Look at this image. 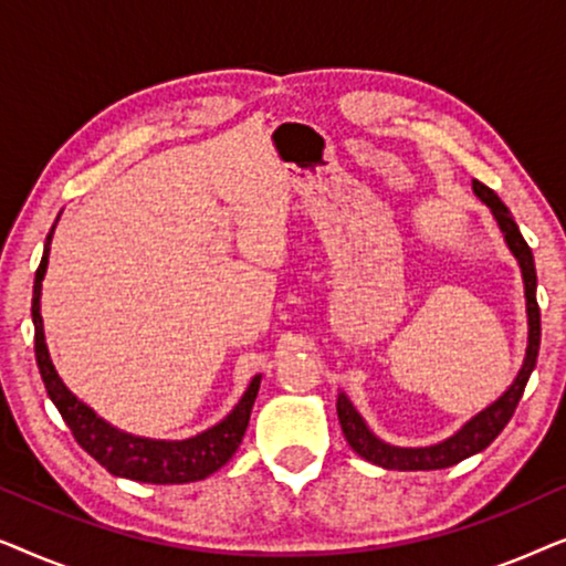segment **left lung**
Masks as SVG:
<instances>
[{
    "label": "left lung",
    "instance_id": "8db88e82",
    "mask_svg": "<svg viewBox=\"0 0 566 566\" xmlns=\"http://www.w3.org/2000/svg\"><path fill=\"white\" fill-rule=\"evenodd\" d=\"M474 192L492 208L494 219H497L502 234L507 239V247L513 250L517 262H521L523 281H525V298H528V327H531L525 363L513 386H510V389L502 394L494 405H490L484 412H479L474 420L463 424L453 438H448L443 443L430 446V448H397V446L384 443V440H378L374 432L366 428V422H363V417L355 412L350 399H347L345 394H339L337 417H339V424H343L345 440L350 443V448L360 455V459L376 463V467L397 469V471H432V469H448L453 467V463L469 459V455L484 451V448L490 446L502 430H505L510 417L515 415V407L523 397L525 384H528L533 368H536L538 345H541V308L536 301V265H533V252L528 242L523 239L521 229H517L515 219L510 216L507 206L497 198V192L486 188V185L479 180L474 182Z\"/></svg>",
    "mask_w": 566,
    "mask_h": 566
}]
</instances>
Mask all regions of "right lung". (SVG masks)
<instances>
[{"label":"right lung","instance_id":"add662e5","mask_svg":"<svg viewBox=\"0 0 566 566\" xmlns=\"http://www.w3.org/2000/svg\"><path fill=\"white\" fill-rule=\"evenodd\" d=\"M49 252H51V234L45 239L43 260L35 270V285H33L35 360H38V368H41L45 391H49L51 401L56 405L59 415L64 417V422L69 424V430H72L76 443H80L84 451L99 463V467L111 471V474L134 479V482L185 484V482H198V479H206L211 476L213 471H219L223 463L237 453L239 443H242L247 424H250L252 405L260 391V376L252 378L250 389H247L242 401H239L234 412H231L227 420L190 440L165 443V440L134 438L111 428V424L99 420L87 405H82V401L66 389L49 358V347H45V337H43V316H41V281L45 275V265H49Z\"/></svg>","mask_w":566,"mask_h":566}]
</instances>
